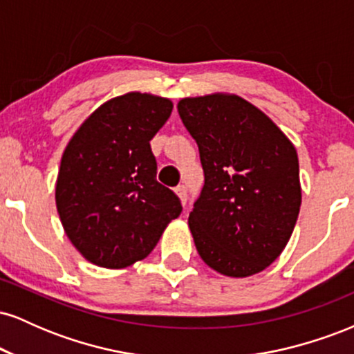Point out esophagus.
<instances>
[{
	"label": "esophagus",
	"mask_w": 354,
	"mask_h": 354,
	"mask_svg": "<svg viewBox=\"0 0 354 354\" xmlns=\"http://www.w3.org/2000/svg\"><path fill=\"white\" fill-rule=\"evenodd\" d=\"M174 193H176V196L180 198L181 203H186V200H188V189H186L185 185L176 186V189H174Z\"/></svg>",
	"instance_id": "esophagus-1"
}]
</instances>
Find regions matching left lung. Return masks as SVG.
Returning <instances> with one entry per match:
<instances>
[{
  "label": "left lung",
  "instance_id": "8db88e82",
  "mask_svg": "<svg viewBox=\"0 0 354 354\" xmlns=\"http://www.w3.org/2000/svg\"><path fill=\"white\" fill-rule=\"evenodd\" d=\"M205 169L188 225L201 259L230 278L261 273L283 253L301 206L298 153L270 116L231 93L178 101Z\"/></svg>",
  "mask_w": 354,
  "mask_h": 354
}]
</instances>
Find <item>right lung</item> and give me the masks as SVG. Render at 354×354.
<instances>
[{"label": "right lung", "instance_id": "add662e5", "mask_svg": "<svg viewBox=\"0 0 354 354\" xmlns=\"http://www.w3.org/2000/svg\"><path fill=\"white\" fill-rule=\"evenodd\" d=\"M171 111L163 96L124 93L96 108L64 148L56 208L71 245L93 265H135L180 216L176 194L156 181L149 146Z\"/></svg>", "mask_w": 354, "mask_h": 354}]
</instances>
